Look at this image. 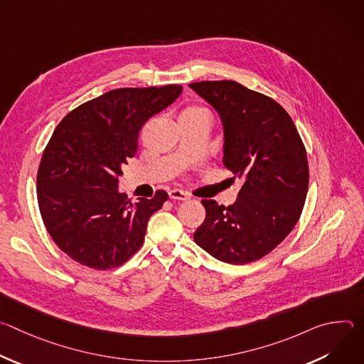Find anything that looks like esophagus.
Returning <instances> with one entry per match:
<instances>
[{
    "mask_svg": "<svg viewBox=\"0 0 364 364\" xmlns=\"http://www.w3.org/2000/svg\"><path fill=\"white\" fill-rule=\"evenodd\" d=\"M168 197H170L171 200H178V201H186V200L190 198L188 194H186V193L181 191V190H171V191H168Z\"/></svg>",
    "mask_w": 364,
    "mask_h": 364,
    "instance_id": "1",
    "label": "esophagus"
}]
</instances>
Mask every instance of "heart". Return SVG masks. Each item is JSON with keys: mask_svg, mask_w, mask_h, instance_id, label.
Listing matches in <instances>:
<instances>
[{"mask_svg": "<svg viewBox=\"0 0 364 364\" xmlns=\"http://www.w3.org/2000/svg\"><path fill=\"white\" fill-rule=\"evenodd\" d=\"M196 115H207V117H209V114H207V111H205V109L198 108V107L187 108V109L181 114V117H196Z\"/></svg>", "mask_w": 364, "mask_h": 364, "instance_id": "heart-1", "label": "heart"}]
</instances>
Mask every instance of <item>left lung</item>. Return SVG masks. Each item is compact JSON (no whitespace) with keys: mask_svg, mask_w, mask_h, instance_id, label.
<instances>
[{"mask_svg":"<svg viewBox=\"0 0 364 364\" xmlns=\"http://www.w3.org/2000/svg\"><path fill=\"white\" fill-rule=\"evenodd\" d=\"M218 112L223 166L243 180L230 205L201 200L205 219L196 243L226 264L256 261L296 225L308 191L305 146L287 111L274 99L233 80L188 85Z\"/></svg>","mask_w":364,"mask_h":364,"instance_id":"8db88e82","label":"left lung"}]
</instances>
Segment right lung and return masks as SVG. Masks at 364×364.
<instances>
[{"label": "right lung", "mask_w": 364, "mask_h": 364, "mask_svg": "<svg viewBox=\"0 0 364 364\" xmlns=\"http://www.w3.org/2000/svg\"><path fill=\"white\" fill-rule=\"evenodd\" d=\"M183 86L122 87L69 112L51 135L37 173V200L47 232L73 261L105 271L142 246L151 215L168 194L131 203L119 191L142 125L181 95Z\"/></svg>", "instance_id": "add662e5"}]
</instances>
